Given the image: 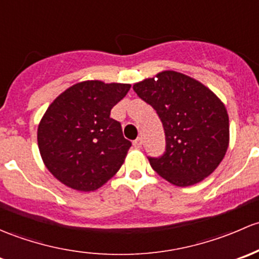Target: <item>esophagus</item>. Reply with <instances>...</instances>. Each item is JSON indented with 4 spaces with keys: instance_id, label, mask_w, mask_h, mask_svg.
<instances>
[{
    "instance_id": "34e87169",
    "label": "esophagus",
    "mask_w": 259,
    "mask_h": 259,
    "mask_svg": "<svg viewBox=\"0 0 259 259\" xmlns=\"http://www.w3.org/2000/svg\"><path fill=\"white\" fill-rule=\"evenodd\" d=\"M133 147L136 149H140L142 147V138H137V140L133 141Z\"/></svg>"
}]
</instances>
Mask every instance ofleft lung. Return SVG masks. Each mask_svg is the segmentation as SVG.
Instances as JSON below:
<instances>
[{"instance_id":"left-lung-1","label":"left lung","mask_w":259,"mask_h":259,"mask_svg":"<svg viewBox=\"0 0 259 259\" xmlns=\"http://www.w3.org/2000/svg\"><path fill=\"white\" fill-rule=\"evenodd\" d=\"M154 108L166 135V152L148 157L151 167L178 187L201 182L222 162L229 143L228 113L222 101L197 79L162 71L133 84Z\"/></svg>"}]
</instances>
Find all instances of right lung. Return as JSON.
Segmentation results:
<instances>
[{
    "label": "right lung",
    "mask_w": 259,
    "mask_h": 259,
    "mask_svg": "<svg viewBox=\"0 0 259 259\" xmlns=\"http://www.w3.org/2000/svg\"><path fill=\"white\" fill-rule=\"evenodd\" d=\"M130 89L127 83L83 81L49 106L38 124L37 142L45 166L60 182L90 192L118 172L132 143L110 114Z\"/></svg>",
    "instance_id": "add662e5"
}]
</instances>
